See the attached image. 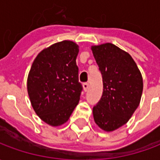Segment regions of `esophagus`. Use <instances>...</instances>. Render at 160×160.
Instances as JSON below:
<instances>
[{
  "label": "esophagus",
  "mask_w": 160,
  "mask_h": 160,
  "mask_svg": "<svg viewBox=\"0 0 160 160\" xmlns=\"http://www.w3.org/2000/svg\"><path fill=\"white\" fill-rule=\"evenodd\" d=\"M83 88H84V91L85 92H87L88 90V88H89V84L88 83H84L83 84Z\"/></svg>",
  "instance_id": "34e87169"
}]
</instances>
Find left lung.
<instances>
[{"mask_svg": "<svg viewBox=\"0 0 160 160\" xmlns=\"http://www.w3.org/2000/svg\"><path fill=\"white\" fill-rule=\"evenodd\" d=\"M103 78V95L92 109L95 122L103 130L118 129L134 114L143 90L142 76L131 56L111 42L92 46Z\"/></svg>", "mask_w": 160, "mask_h": 160, "instance_id": "left-lung-1", "label": "left lung"}]
</instances>
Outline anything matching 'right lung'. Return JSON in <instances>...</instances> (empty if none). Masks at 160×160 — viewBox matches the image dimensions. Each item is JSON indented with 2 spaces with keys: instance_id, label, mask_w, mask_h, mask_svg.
<instances>
[{
  "instance_id": "1",
  "label": "right lung",
  "mask_w": 160,
  "mask_h": 160,
  "mask_svg": "<svg viewBox=\"0 0 160 160\" xmlns=\"http://www.w3.org/2000/svg\"><path fill=\"white\" fill-rule=\"evenodd\" d=\"M79 46L68 40L54 43L37 56L27 79L33 110L53 127L68 120L83 89L79 82Z\"/></svg>"
}]
</instances>
